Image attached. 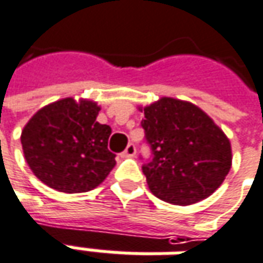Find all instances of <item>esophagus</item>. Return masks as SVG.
<instances>
[{"mask_svg": "<svg viewBox=\"0 0 263 263\" xmlns=\"http://www.w3.org/2000/svg\"><path fill=\"white\" fill-rule=\"evenodd\" d=\"M135 152H137V149H135V146H134V144H129L125 148V151H124V152L121 154V158H132V157H135Z\"/></svg>", "mask_w": 263, "mask_h": 263, "instance_id": "esophagus-1", "label": "esophagus"}]
</instances>
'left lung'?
<instances>
[{
    "instance_id": "obj_1",
    "label": "left lung",
    "mask_w": 263,
    "mask_h": 263,
    "mask_svg": "<svg viewBox=\"0 0 263 263\" xmlns=\"http://www.w3.org/2000/svg\"><path fill=\"white\" fill-rule=\"evenodd\" d=\"M138 109L144 112L141 125L154 154L142 166L151 192L182 206L212 195L232 166L225 132L188 101L162 97Z\"/></svg>"
}]
</instances>
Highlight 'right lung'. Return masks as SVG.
Here are the masks:
<instances>
[{
	"mask_svg": "<svg viewBox=\"0 0 263 263\" xmlns=\"http://www.w3.org/2000/svg\"><path fill=\"white\" fill-rule=\"evenodd\" d=\"M95 101L72 97L38 109L21 132L25 161L34 175L65 194L88 192L104 182L115 166L108 151L111 126L97 121Z\"/></svg>",
	"mask_w": 263,
	"mask_h": 263,
	"instance_id": "obj_1",
	"label": "right lung"
}]
</instances>
